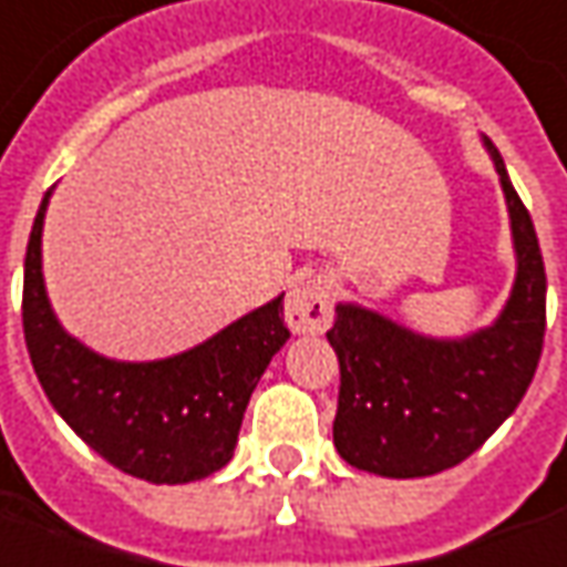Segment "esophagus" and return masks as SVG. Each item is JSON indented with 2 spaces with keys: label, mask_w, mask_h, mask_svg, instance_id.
<instances>
[{
  "label": "esophagus",
  "mask_w": 567,
  "mask_h": 567,
  "mask_svg": "<svg viewBox=\"0 0 567 567\" xmlns=\"http://www.w3.org/2000/svg\"><path fill=\"white\" fill-rule=\"evenodd\" d=\"M332 280L323 275H301L287 292L284 320L296 334H320L332 326Z\"/></svg>",
  "instance_id": "obj_1"
}]
</instances>
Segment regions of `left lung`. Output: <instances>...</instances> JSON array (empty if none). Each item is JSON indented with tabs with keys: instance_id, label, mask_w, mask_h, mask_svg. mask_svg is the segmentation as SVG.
<instances>
[{
	"instance_id": "left-lung-1",
	"label": "left lung",
	"mask_w": 567,
	"mask_h": 567,
	"mask_svg": "<svg viewBox=\"0 0 567 567\" xmlns=\"http://www.w3.org/2000/svg\"><path fill=\"white\" fill-rule=\"evenodd\" d=\"M502 184L516 278L493 326L432 338L383 313L338 301L326 332L341 365L334 447L380 477H429L468 458L514 414L538 369L547 329V275L535 223L483 135Z\"/></svg>"
}]
</instances>
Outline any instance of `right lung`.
<instances>
[{
  "label": "right lung",
  "instance_id": "right-lung-1",
  "mask_svg": "<svg viewBox=\"0 0 567 567\" xmlns=\"http://www.w3.org/2000/svg\"><path fill=\"white\" fill-rule=\"evenodd\" d=\"M41 198L23 262V334L53 411L99 456L147 483H193L235 453L244 411L271 357L287 344L284 296L244 313L184 353L109 359L63 329L44 289Z\"/></svg>",
  "mask_w": 567,
  "mask_h": 567
}]
</instances>
